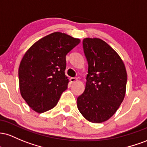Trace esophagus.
<instances>
[{"label": "esophagus", "mask_w": 147, "mask_h": 147, "mask_svg": "<svg viewBox=\"0 0 147 147\" xmlns=\"http://www.w3.org/2000/svg\"><path fill=\"white\" fill-rule=\"evenodd\" d=\"M70 80L71 82H75L77 81V78H75V77H74V78H71Z\"/></svg>", "instance_id": "obj_1"}]
</instances>
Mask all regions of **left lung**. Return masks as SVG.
<instances>
[{
	"label": "left lung",
	"mask_w": 147,
	"mask_h": 147,
	"mask_svg": "<svg viewBox=\"0 0 147 147\" xmlns=\"http://www.w3.org/2000/svg\"><path fill=\"white\" fill-rule=\"evenodd\" d=\"M88 63L85 91L77 98L82 116L92 123L107 121L116 113L126 93L127 74L119 55L98 38L82 41Z\"/></svg>",
	"instance_id": "1"
}]
</instances>
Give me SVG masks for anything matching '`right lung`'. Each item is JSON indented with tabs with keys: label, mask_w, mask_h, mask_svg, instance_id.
Wrapping results in <instances>:
<instances>
[{
	"label": "right lung",
	"mask_w": 147,
	"mask_h": 147,
	"mask_svg": "<svg viewBox=\"0 0 147 147\" xmlns=\"http://www.w3.org/2000/svg\"><path fill=\"white\" fill-rule=\"evenodd\" d=\"M80 42L56 32L39 39L25 53L19 68V88L34 111L42 113L57 105L69 83L66 55Z\"/></svg>",
	"instance_id": "obj_1"
}]
</instances>
